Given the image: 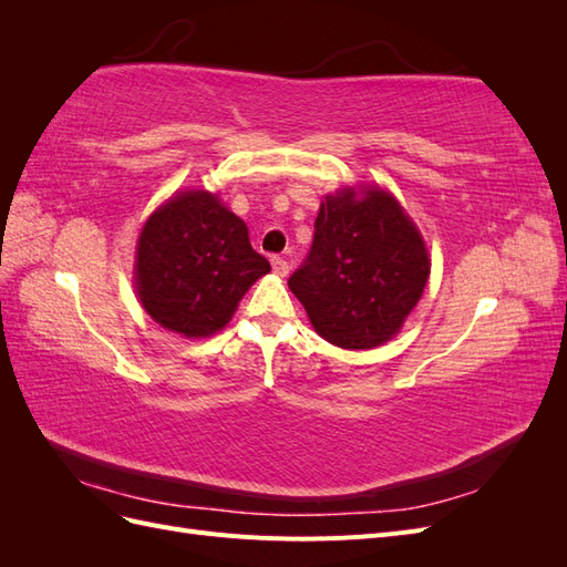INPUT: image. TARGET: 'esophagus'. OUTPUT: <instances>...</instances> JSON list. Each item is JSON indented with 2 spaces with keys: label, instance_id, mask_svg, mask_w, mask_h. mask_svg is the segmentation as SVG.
I'll return each mask as SVG.
<instances>
[{
  "label": "esophagus",
  "instance_id": "1",
  "mask_svg": "<svg viewBox=\"0 0 567 567\" xmlns=\"http://www.w3.org/2000/svg\"><path fill=\"white\" fill-rule=\"evenodd\" d=\"M271 269L277 277H288L290 265H288V260H284V257H271Z\"/></svg>",
  "mask_w": 567,
  "mask_h": 567
}]
</instances>
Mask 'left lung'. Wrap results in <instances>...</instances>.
Listing matches in <instances>:
<instances>
[{
    "label": "left lung",
    "instance_id": "left-lung-1",
    "mask_svg": "<svg viewBox=\"0 0 567 567\" xmlns=\"http://www.w3.org/2000/svg\"><path fill=\"white\" fill-rule=\"evenodd\" d=\"M431 277L416 221L379 184L323 194L307 262L288 279L315 331L342 350H373L402 331Z\"/></svg>",
    "mask_w": 567,
    "mask_h": 567
}]
</instances>
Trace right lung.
Returning a JSON list of instances; mask_svg holds the SVG:
<instances>
[{"mask_svg":"<svg viewBox=\"0 0 567 567\" xmlns=\"http://www.w3.org/2000/svg\"><path fill=\"white\" fill-rule=\"evenodd\" d=\"M269 271L246 221L217 192L179 188L146 217L132 281L153 321L198 340L225 329L248 288Z\"/></svg>","mask_w":567,"mask_h":567,"instance_id":"right-lung-1","label":"right lung"}]
</instances>
